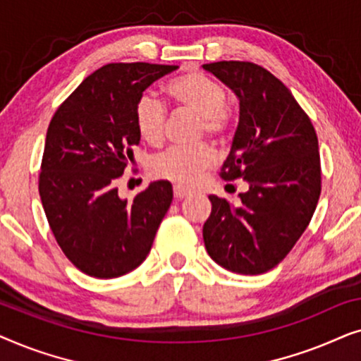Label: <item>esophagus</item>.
<instances>
[{
    "label": "esophagus",
    "instance_id": "obj_1",
    "mask_svg": "<svg viewBox=\"0 0 361 361\" xmlns=\"http://www.w3.org/2000/svg\"><path fill=\"white\" fill-rule=\"evenodd\" d=\"M189 195V192H187L185 189H182V187H174V197L177 200L184 199V197Z\"/></svg>",
    "mask_w": 361,
    "mask_h": 361
}]
</instances>
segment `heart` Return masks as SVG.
<instances>
[{
    "label": "heart",
    "instance_id": "heart-1",
    "mask_svg": "<svg viewBox=\"0 0 361 361\" xmlns=\"http://www.w3.org/2000/svg\"><path fill=\"white\" fill-rule=\"evenodd\" d=\"M164 90L177 108L200 116V133L225 140L230 115L225 110L226 90L221 83L202 72H189L172 78ZM135 125L142 141L152 146L161 145L166 131V108L154 97H140L135 108ZM214 151L207 145L171 147L151 161L149 171L157 179L169 180L177 187H192L214 166Z\"/></svg>",
    "mask_w": 361,
    "mask_h": 361
}]
</instances>
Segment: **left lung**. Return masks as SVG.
<instances>
[{
    "label": "left lung",
    "instance_id": "left-lung-1",
    "mask_svg": "<svg viewBox=\"0 0 361 361\" xmlns=\"http://www.w3.org/2000/svg\"><path fill=\"white\" fill-rule=\"evenodd\" d=\"M240 100V121L221 179H243L241 204L209 195L207 253L238 274H263L307 228L320 197L319 141L310 118L279 78L253 62L204 63Z\"/></svg>",
    "mask_w": 361,
    "mask_h": 361
}]
</instances>
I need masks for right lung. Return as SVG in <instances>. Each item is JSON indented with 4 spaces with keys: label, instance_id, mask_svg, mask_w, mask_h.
I'll return each instance as SVG.
<instances>
[{
    "label": "right lung",
    "instance_id": "right-lung-1",
    "mask_svg": "<svg viewBox=\"0 0 361 361\" xmlns=\"http://www.w3.org/2000/svg\"><path fill=\"white\" fill-rule=\"evenodd\" d=\"M176 68L106 63L57 108L47 128L39 174L44 212L63 255L93 278L136 269L171 207V182H151L133 200L121 199L116 184L141 140L135 125L137 100Z\"/></svg>",
    "mask_w": 361,
    "mask_h": 361
}]
</instances>
